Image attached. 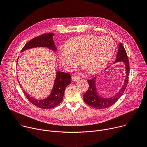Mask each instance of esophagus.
<instances>
[{
	"mask_svg": "<svg viewBox=\"0 0 147 147\" xmlns=\"http://www.w3.org/2000/svg\"><path fill=\"white\" fill-rule=\"evenodd\" d=\"M71 78H72V80H73V81H77V80H80V77H79L78 76H73V77H71Z\"/></svg>",
	"mask_w": 147,
	"mask_h": 147,
	"instance_id": "esophagus-1",
	"label": "esophagus"
}]
</instances>
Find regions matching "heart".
I'll use <instances>...</instances> for the list:
<instances>
[{"label": "heart", "mask_w": 147, "mask_h": 147, "mask_svg": "<svg viewBox=\"0 0 147 147\" xmlns=\"http://www.w3.org/2000/svg\"><path fill=\"white\" fill-rule=\"evenodd\" d=\"M116 49L113 39L109 36L86 35L73 37L58 51V57L66 70L74 67L78 59L90 74L103 70L113 57Z\"/></svg>", "instance_id": "b5f03b06"}]
</instances>
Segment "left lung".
Here are the masks:
<instances>
[{"label": "left lung", "mask_w": 147, "mask_h": 147, "mask_svg": "<svg viewBox=\"0 0 147 147\" xmlns=\"http://www.w3.org/2000/svg\"><path fill=\"white\" fill-rule=\"evenodd\" d=\"M118 62H123L125 65V77L123 86L119 91V92L116 93L113 96L110 98H105L102 96L100 94L96 88V81L97 77H95L91 80H88L89 88L88 91L84 95L83 98L84 102L90 107L99 109L108 108L111 106L113 105L123 95L128 84L130 67L127 53L125 52V50L121 43L119 44V49L116 55V59L113 63V65ZM111 66H109V67H110ZM108 69V67L107 68L106 70H107Z\"/></svg>", "instance_id": "1"}]
</instances>
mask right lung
I'll return each instance as SVG.
<instances>
[{
  "label": "right lung",
  "instance_id": "obj_1",
  "mask_svg": "<svg viewBox=\"0 0 147 147\" xmlns=\"http://www.w3.org/2000/svg\"><path fill=\"white\" fill-rule=\"evenodd\" d=\"M53 33H48L34 38L25 45L21 52L35 48H47L53 52H56L57 48L55 45L53 39ZM18 60L17 62H18ZM71 81V78L69 73L57 71L51 94L47 98L40 99H36L30 95L26 92L20 84V86L24 91V95L31 103L39 108L49 109L56 107L60 103L63 98L65 89L68 85L70 84Z\"/></svg>",
  "mask_w": 147,
  "mask_h": 147
}]
</instances>
